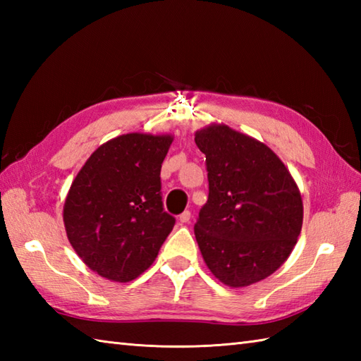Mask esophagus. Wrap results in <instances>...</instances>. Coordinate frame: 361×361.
Returning a JSON list of instances; mask_svg holds the SVG:
<instances>
[{
    "instance_id": "1",
    "label": "esophagus",
    "mask_w": 361,
    "mask_h": 361,
    "mask_svg": "<svg viewBox=\"0 0 361 361\" xmlns=\"http://www.w3.org/2000/svg\"><path fill=\"white\" fill-rule=\"evenodd\" d=\"M178 220L181 221V224H189V220H190V212H189V211H185L183 214H180Z\"/></svg>"
}]
</instances>
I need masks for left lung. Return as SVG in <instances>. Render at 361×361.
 I'll return each instance as SVG.
<instances>
[{"label": "left lung", "instance_id": "8db88e82", "mask_svg": "<svg viewBox=\"0 0 361 361\" xmlns=\"http://www.w3.org/2000/svg\"><path fill=\"white\" fill-rule=\"evenodd\" d=\"M209 195L194 226L216 278L247 287L286 262L302 228V198L288 169L255 137L211 124L195 133Z\"/></svg>", "mask_w": 361, "mask_h": 361}]
</instances>
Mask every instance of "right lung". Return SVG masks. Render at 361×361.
<instances>
[{"label":"right lung","instance_id":"1","mask_svg":"<svg viewBox=\"0 0 361 361\" xmlns=\"http://www.w3.org/2000/svg\"><path fill=\"white\" fill-rule=\"evenodd\" d=\"M172 135L127 133L97 147L63 206L68 240L85 265L130 282L157 259L175 219L161 200V164Z\"/></svg>","mask_w":361,"mask_h":361}]
</instances>
